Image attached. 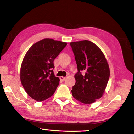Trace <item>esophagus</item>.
I'll use <instances>...</instances> for the list:
<instances>
[{"label":"esophagus","instance_id":"1","mask_svg":"<svg viewBox=\"0 0 134 134\" xmlns=\"http://www.w3.org/2000/svg\"><path fill=\"white\" fill-rule=\"evenodd\" d=\"M60 80H62V81H64L65 80V77H60Z\"/></svg>","mask_w":134,"mask_h":134}]
</instances>
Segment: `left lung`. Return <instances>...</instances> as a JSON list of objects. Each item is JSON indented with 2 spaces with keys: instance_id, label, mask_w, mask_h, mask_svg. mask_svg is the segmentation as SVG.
Wrapping results in <instances>:
<instances>
[{
  "instance_id": "8db88e82",
  "label": "left lung",
  "mask_w": 134,
  "mask_h": 134,
  "mask_svg": "<svg viewBox=\"0 0 134 134\" xmlns=\"http://www.w3.org/2000/svg\"><path fill=\"white\" fill-rule=\"evenodd\" d=\"M70 45L78 69L72 96L82 103H93L105 92L110 77L108 62L100 49L90 41L72 42Z\"/></svg>"
}]
</instances>
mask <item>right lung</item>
<instances>
[{"label": "right lung", "mask_w": 134, "mask_h": 134, "mask_svg": "<svg viewBox=\"0 0 134 134\" xmlns=\"http://www.w3.org/2000/svg\"><path fill=\"white\" fill-rule=\"evenodd\" d=\"M66 42L46 38L28 49L21 65V84L31 98L43 101L53 95L60 79L55 77L53 61L67 45Z\"/></svg>", "instance_id": "add662e5"}]
</instances>
